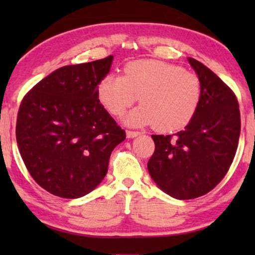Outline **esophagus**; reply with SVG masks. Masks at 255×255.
Listing matches in <instances>:
<instances>
[{
  "label": "esophagus",
  "instance_id": "1",
  "mask_svg": "<svg viewBox=\"0 0 255 255\" xmlns=\"http://www.w3.org/2000/svg\"><path fill=\"white\" fill-rule=\"evenodd\" d=\"M139 134H140V132H139V131H132V130H128L127 131L128 138H134V137H137V135H139Z\"/></svg>",
  "mask_w": 255,
  "mask_h": 255
}]
</instances>
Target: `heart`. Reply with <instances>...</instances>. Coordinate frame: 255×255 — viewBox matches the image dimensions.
I'll return each instance as SVG.
<instances>
[{
	"mask_svg": "<svg viewBox=\"0 0 255 255\" xmlns=\"http://www.w3.org/2000/svg\"><path fill=\"white\" fill-rule=\"evenodd\" d=\"M97 96L108 113L122 116L140 96L141 106L125 117L132 127L153 124L161 132L186 127L201 100L200 79L176 65L159 60H138L125 66L124 75L107 74Z\"/></svg>",
	"mask_w": 255,
	"mask_h": 255,
	"instance_id": "b5f03b06",
	"label": "heart"
}]
</instances>
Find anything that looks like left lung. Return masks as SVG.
<instances>
[{"label":"left lung","mask_w":255,"mask_h":255,"mask_svg":"<svg viewBox=\"0 0 255 255\" xmlns=\"http://www.w3.org/2000/svg\"><path fill=\"white\" fill-rule=\"evenodd\" d=\"M201 83L198 108L184 130L153 134L155 149L148 173L160 189L177 200H191L214 189L226 175L240 135L235 93L211 69L188 58Z\"/></svg>","instance_id":"1"}]
</instances>
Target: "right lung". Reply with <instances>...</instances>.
<instances>
[{"instance_id": "1", "label": "right lung", "mask_w": 255, "mask_h": 255, "mask_svg": "<svg viewBox=\"0 0 255 255\" xmlns=\"http://www.w3.org/2000/svg\"><path fill=\"white\" fill-rule=\"evenodd\" d=\"M114 57L58 68L20 102L16 140L30 175L48 193L79 198L101 183L125 131L100 103Z\"/></svg>"}]
</instances>
